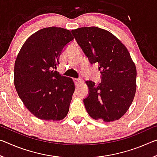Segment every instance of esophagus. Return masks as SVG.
Instances as JSON below:
<instances>
[{
    "mask_svg": "<svg viewBox=\"0 0 157 157\" xmlns=\"http://www.w3.org/2000/svg\"><path fill=\"white\" fill-rule=\"evenodd\" d=\"M73 80H74V82H75V84L76 85H78L79 83V82H82V79H79V78H75V79H73Z\"/></svg>",
    "mask_w": 157,
    "mask_h": 157,
    "instance_id": "34e87169",
    "label": "esophagus"
}]
</instances>
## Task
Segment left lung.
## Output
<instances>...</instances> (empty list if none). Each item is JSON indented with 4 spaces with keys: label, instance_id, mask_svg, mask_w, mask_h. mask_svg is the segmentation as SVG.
Wrapping results in <instances>:
<instances>
[{
    "label": "left lung",
    "instance_id": "left-lung-1",
    "mask_svg": "<svg viewBox=\"0 0 157 157\" xmlns=\"http://www.w3.org/2000/svg\"><path fill=\"white\" fill-rule=\"evenodd\" d=\"M91 65L98 63L101 82L86 81L84 104L92 118L111 122L128 110L136 89V68L126 47L110 32L98 27L71 31Z\"/></svg>",
    "mask_w": 157,
    "mask_h": 157
}]
</instances>
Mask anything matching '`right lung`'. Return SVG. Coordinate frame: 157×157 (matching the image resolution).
Masks as SVG:
<instances>
[{
  "mask_svg": "<svg viewBox=\"0 0 157 157\" xmlns=\"http://www.w3.org/2000/svg\"><path fill=\"white\" fill-rule=\"evenodd\" d=\"M73 40L71 33L50 27L26 40L14 64V86L26 108L39 119L60 121L69 110L75 91L73 79L55 70L63 50Z\"/></svg>",
  "mask_w": 157,
  "mask_h": 157,
  "instance_id": "1",
  "label": "right lung"
}]
</instances>
